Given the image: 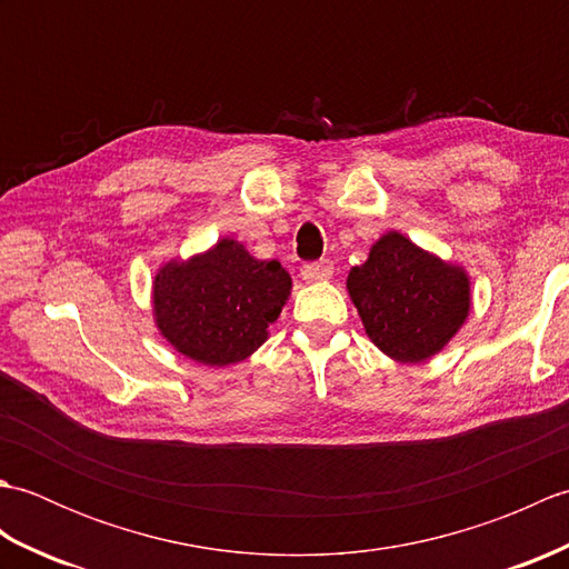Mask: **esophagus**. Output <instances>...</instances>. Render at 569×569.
Returning <instances> with one entry per match:
<instances>
[{"label":"esophagus","instance_id":"esophagus-1","mask_svg":"<svg viewBox=\"0 0 569 569\" xmlns=\"http://www.w3.org/2000/svg\"><path fill=\"white\" fill-rule=\"evenodd\" d=\"M332 271L335 266L330 261H312L300 269V276H303L306 283H322L328 281V278H332Z\"/></svg>","mask_w":569,"mask_h":569}]
</instances>
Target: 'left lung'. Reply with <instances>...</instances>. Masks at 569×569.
I'll return each mask as SVG.
<instances>
[{"label":"left lung","instance_id":"8db88e82","mask_svg":"<svg viewBox=\"0 0 569 569\" xmlns=\"http://www.w3.org/2000/svg\"><path fill=\"white\" fill-rule=\"evenodd\" d=\"M369 340L401 365H420L450 345L471 312V281L462 263L445 261L406 234H381L347 276Z\"/></svg>","mask_w":569,"mask_h":569}]
</instances>
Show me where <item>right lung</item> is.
Returning a JSON list of instances; mask_svg holds the SVG:
<instances>
[{
    "mask_svg": "<svg viewBox=\"0 0 569 569\" xmlns=\"http://www.w3.org/2000/svg\"><path fill=\"white\" fill-rule=\"evenodd\" d=\"M281 263L251 257L232 237L188 259L163 261L151 281L153 325L178 355L202 367L244 361L269 340L291 298Z\"/></svg>",
    "mask_w": 569,
    "mask_h": 569,
    "instance_id": "right-lung-1",
    "label": "right lung"
}]
</instances>
